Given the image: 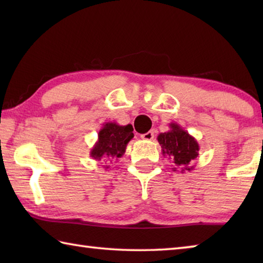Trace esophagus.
Masks as SVG:
<instances>
[{"mask_svg": "<svg viewBox=\"0 0 263 263\" xmlns=\"http://www.w3.org/2000/svg\"><path fill=\"white\" fill-rule=\"evenodd\" d=\"M141 138H142V139H144V140H153L154 132H153V131L146 132V133H144V135H141Z\"/></svg>", "mask_w": 263, "mask_h": 263, "instance_id": "34e87169", "label": "esophagus"}]
</instances>
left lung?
<instances>
[{
  "mask_svg": "<svg viewBox=\"0 0 263 263\" xmlns=\"http://www.w3.org/2000/svg\"><path fill=\"white\" fill-rule=\"evenodd\" d=\"M158 141L161 146L162 155L172 159L174 172L194 171V160L198 157L199 145L195 138L183 130L179 124H169V131L160 133Z\"/></svg>",
  "mask_w": 263,
  "mask_h": 263,
  "instance_id": "obj_1",
  "label": "left lung"
}]
</instances>
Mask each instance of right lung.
I'll return each instance as SVG.
<instances>
[{
	"mask_svg": "<svg viewBox=\"0 0 263 263\" xmlns=\"http://www.w3.org/2000/svg\"><path fill=\"white\" fill-rule=\"evenodd\" d=\"M132 125H119L116 122L103 124V127L99 132V139L90 149V157L101 161L102 159L112 162L122 158L126 151V146L135 135ZM105 169L110 164L104 166Z\"/></svg>",
	"mask_w": 263,
	"mask_h": 263,
	"instance_id": "add662e5",
	"label": "right lung"
}]
</instances>
